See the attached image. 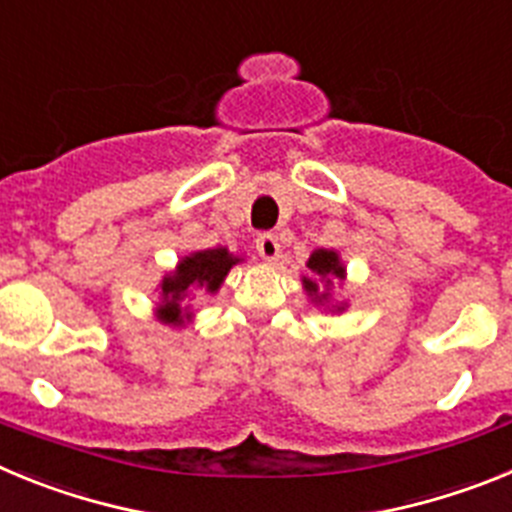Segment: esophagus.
<instances>
[{"label":"esophagus","instance_id":"34e87169","mask_svg":"<svg viewBox=\"0 0 512 512\" xmlns=\"http://www.w3.org/2000/svg\"><path fill=\"white\" fill-rule=\"evenodd\" d=\"M256 251H259V256L264 261H274L279 256V251H282V246H279L277 235L274 233H261L259 238H256Z\"/></svg>","mask_w":512,"mask_h":512}]
</instances>
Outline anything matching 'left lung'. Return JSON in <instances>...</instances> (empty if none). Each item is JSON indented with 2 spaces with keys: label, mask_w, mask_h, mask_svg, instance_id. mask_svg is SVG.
Listing matches in <instances>:
<instances>
[{
  "label": "left lung",
  "mask_w": 512,
  "mask_h": 512,
  "mask_svg": "<svg viewBox=\"0 0 512 512\" xmlns=\"http://www.w3.org/2000/svg\"><path fill=\"white\" fill-rule=\"evenodd\" d=\"M307 266H310V271H315L318 277L343 279V266H341V261H338V253L325 251V248H320V251L312 253L310 261H307ZM302 282H305L307 292H310V295H315V300H325V292L318 297V284L312 282V279H302Z\"/></svg>",
  "instance_id": "1"
}]
</instances>
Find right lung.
<instances>
[{
  "instance_id": "1",
  "label": "right lung",
  "mask_w": 512,
  "mask_h": 512,
  "mask_svg": "<svg viewBox=\"0 0 512 512\" xmlns=\"http://www.w3.org/2000/svg\"><path fill=\"white\" fill-rule=\"evenodd\" d=\"M233 264H238V259L233 253H228V248H210V251L187 256L182 264L176 266V274L166 277L161 284L164 305L158 310V318L164 323H182V305L179 302L189 295V289L205 287L207 292H217Z\"/></svg>"
}]
</instances>
